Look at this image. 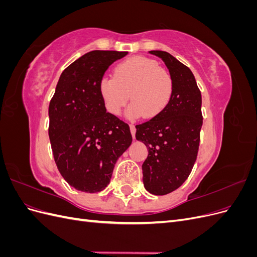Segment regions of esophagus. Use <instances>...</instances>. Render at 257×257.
Masks as SVG:
<instances>
[{"mask_svg":"<svg viewBox=\"0 0 257 257\" xmlns=\"http://www.w3.org/2000/svg\"><path fill=\"white\" fill-rule=\"evenodd\" d=\"M130 128H131L132 137H133V139H135V134H136V127L133 125V124H131V125H130Z\"/></svg>","mask_w":257,"mask_h":257,"instance_id":"obj_1","label":"esophagus"}]
</instances>
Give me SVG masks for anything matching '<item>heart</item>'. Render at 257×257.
Here are the masks:
<instances>
[{
    "instance_id": "b5f03b06",
    "label": "heart",
    "mask_w": 257,
    "mask_h": 257,
    "mask_svg": "<svg viewBox=\"0 0 257 257\" xmlns=\"http://www.w3.org/2000/svg\"><path fill=\"white\" fill-rule=\"evenodd\" d=\"M98 90L109 113L118 115L131 98L133 103L126 112L130 119L144 115L152 119L168 105L173 95L174 81L157 61L133 57L114 68L113 77H104Z\"/></svg>"
}]
</instances>
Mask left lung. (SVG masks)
I'll use <instances>...</instances> for the list:
<instances>
[{
	"mask_svg": "<svg viewBox=\"0 0 257 257\" xmlns=\"http://www.w3.org/2000/svg\"><path fill=\"white\" fill-rule=\"evenodd\" d=\"M149 53L167 66L174 91L158 116L136 125V139L148 149L142 166L145 189L153 195H166L182 185L196 161L203 125L201 94L189 67L166 51Z\"/></svg>",
	"mask_w": 257,
	"mask_h": 257,
	"instance_id": "obj_1",
	"label": "left lung"
}]
</instances>
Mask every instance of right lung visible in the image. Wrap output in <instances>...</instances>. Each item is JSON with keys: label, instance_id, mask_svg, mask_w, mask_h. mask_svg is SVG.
<instances>
[{"label": "right lung", "instance_id": "1", "mask_svg": "<svg viewBox=\"0 0 257 257\" xmlns=\"http://www.w3.org/2000/svg\"><path fill=\"white\" fill-rule=\"evenodd\" d=\"M126 51L93 50L61 74L49 104V139L64 180L87 193L109 184L115 162L132 144L130 126L107 112L99 82Z\"/></svg>", "mask_w": 257, "mask_h": 257}]
</instances>
